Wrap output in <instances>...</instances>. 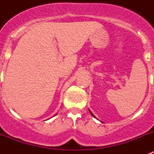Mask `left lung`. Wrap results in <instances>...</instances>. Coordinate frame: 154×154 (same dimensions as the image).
<instances>
[{"mask_svg": "<svg viewBox=\"0 0 154 154\" xmlns=\"http://www.w3.org/2000/svg\"><path fill=\"white\" fill-rule=\"evenodd\" d=\"M89 112H90V113H91V115H92V116H93V117H95V116H94V115H93V114H92V112H91V111H90V110H89ZM95 118H96V117H95Z\"/></svg>", "mask_w": 154, "mask_h": 154, "instance_id": "left-lung-1", "label": "left lung"}]
</instances>
